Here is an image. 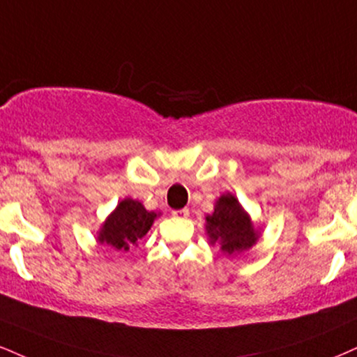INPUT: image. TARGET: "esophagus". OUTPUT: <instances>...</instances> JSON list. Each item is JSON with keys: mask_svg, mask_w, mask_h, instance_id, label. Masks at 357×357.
I'll return each mask as SVG.
<instances>
[{"mask_svg": "<svg viewBox=\"0 0 357 357\" xmlns=\"http://www.w3.org/2000/svg\"><path fill=\"white\" fill-rule=\"evenodd\" d=\"M173 216L174 218H188L190 216V209H178V211H173Z\"/></svg>", "mask_w": 357, "mask_h": 357, "instance_id": "1", "label": "esophagus"}]
</instances>
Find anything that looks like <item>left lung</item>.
I'll use <instances>...</instances> for the list:
<instances>
[{"mask_svg": "<svg viewBox=\"0 0 357 357\" xmlns=\"http://www.w3.org/2000/svg\"><path fill=\"white\" fill-rule=\"evenodd\" d=\"M206 234L209 244H218L222 255H239L259 241L261 231L243 208L238 197L225 192L214 203V211L206 214Z\"/></svg>", "mask_w": 357, "mask_h": 357, "instance_id": "8db88e82", "label": "left lung"}]
</instances>
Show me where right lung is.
<instances>
[{
	"instance_id": "right-lung-1",
	"label": "right lung",
	"mask_w": 357,
	"mask_h": 357,
	"mask_svg": "<svg viewBox=\"0 0 357 357\" xmlns=\"http://www.w3.org/2000/svg\"><path fill=\"white\" fill-rule=\"evenodd\" d=\"M158 216V213L148 211L141 201L124 197L101 225L98 243L113 251H130V248L136 246L148 234Z\"/></svg>"
}]
</instances>
